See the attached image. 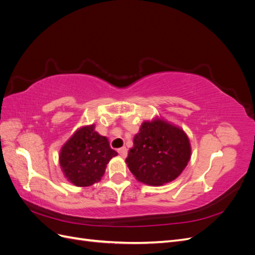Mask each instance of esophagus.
Wrapping results in <instances>:
<instances>
[{
  "mask_svg": "<svg viewBox=\"0 0 255 255\" xmlns=\"http://www.w3.org/2000/svg\"><path fill=\"white\" fill-rule=\"evenodd\" d=\"M118 153L120 154L122 157H127V155H128V149L126 148V146H122V148L118 149Z\"/></svg>",
  "mask_w": 255,
  "mask_h": 255,
  "instance_id": "esophagus-1",
  "label": "esophagus"
}]
</instances>
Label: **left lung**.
I'll list each match as a JSON object with an SVG mask.
<instances>
[{"mask_svg":"<svg viewBox=\"0 0 255 255\" xmlns=\"http://www.w3.org/2000/svg\"><path fill=\"white\" fill-rule=\"evenodd\" d=\"M190 154L189 139L184 130L157 118L142 123L126 161L138 181L159 186L182 173Z\"/></svg>","mask_w":255,"mask_h":255,"instance_id":"obj_1","label":"left lung"}]
</instances>
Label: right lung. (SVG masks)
<instances>
[{
  "label": "right lung",
  "instance_id": "1",
  "mask_svg": "<svg viewBox=\"0 0 255 255\" xmlns=\"http://www.w3.org/2000/svg\"><path fill=\"white\" fill-rule=\"evenodd\" d=\"M109 139L95 126L79 128L60 150L59 164L66 179L75 186H90L101 180L106 165L117 155Z\"/></svg>",
  "mask_w": 255,
  "mask_h": 255
}]
</instances>
